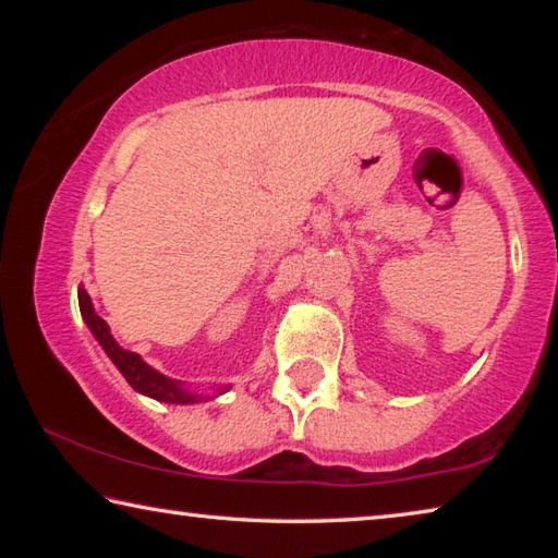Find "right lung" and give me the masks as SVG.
I'll return each instance as SVG.
<instances>
[{"mask_svg":"<svg viewBox=\"0 0 558 558\" xmlns=\"http://www.w3.org/2000/svg\"><path fill=\"white\" fill-rule=\"evenodd\" d=\"M78 305H81V315L86 319L88 329L93 332V337L98 339V344L106 349V354L110 356V362L118 366V372L125 376V381L135 389L137 393L149 396V399L162 401V403H179V405H189V403H202L216 399L231 389V386H216L211 396H204L199 391H194L192 386H186L184 381L169 379L162 372H157L149 366L143 356L135 352H128L122 349L116 337L110 335V327L102 317L96 315V307H93V300L86 292V288H78Z\"/></svg>","mask_w":558,"mask_h":558,"instance_id":"1","label":"right lung"}]
</instances>
